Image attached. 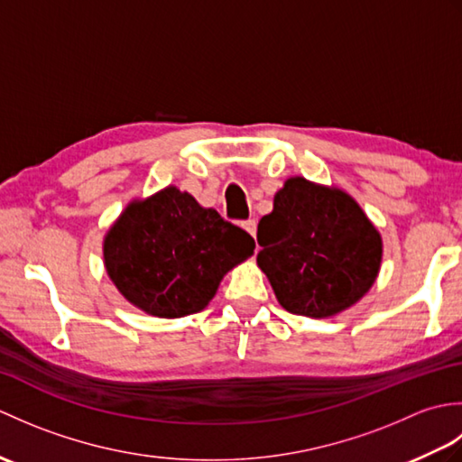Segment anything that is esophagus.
Returning <instances> with one entry per match:
<instances>
[{
  "instance_id": "1",
  "label": "esophagus",
  "mask_w": 462,
  "mask_h": 462,
  "mask_svg": "<svg viewBox=\"0 0 462 462\" xmlns=\"http://www.w3.org/2000/svg\"><path fill=\"white\" fill-rule=\"evenodd\" d=\"M242 226H244V230H246L252 238H256V220L250 218L246 222H242Z\"/></svg>"
}]
</instances>
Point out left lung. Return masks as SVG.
Segmentation results:
<instances>
[{"label": "left lung", "mask_w": 462, "mask_h": 462, "mask_svg": "<svg viewBox=\"0 0 462 462\" xmlns=\"http://www.w3.org/2000/svg\"><path fill=\"white\" fill-rule=\"evenodd\" d=\"M258 266L291 313L336 316L377 278L381 236L359 204L337 189L290 179L258 224Z\"/></svg>", "instance_id": "obj_1"}]
</instances>
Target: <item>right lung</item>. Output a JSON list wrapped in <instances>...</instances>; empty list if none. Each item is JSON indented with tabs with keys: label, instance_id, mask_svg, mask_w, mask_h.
Listing matches in <instances>:
<instances>
[{
	"label": "right lung",
	"instance_id": "right-lung-1",
	"mask_svg": "<svg viewBox=\"0 0 462 462\" xmlns=\"http://www.w3.org/2000/svg\"><path fill=\"white\" fill-rule=\"evenodd\" d=\"M256 242L174 186L133 202L105 238V266L136 308L156 318L190 316L208 306L224 273Z\"/></svg>",
	"mask_w": 462,
	"mask_h": 462
}]
</instances>
